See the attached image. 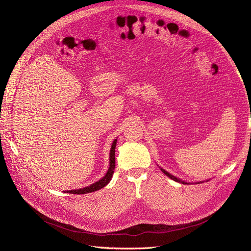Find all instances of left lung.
<instances>
[{
    "label": "left lung",
    "instance_id": "left-lung-1",
    "mask_svg": "<svg viewBox=\"0 0 251 251\" xmlns=\"http://www.w3.org/2000/svg\"><path fill=\"white\" fill-rule=\"evenodd\" d=\"M161 171L164 173V174L166 175V176H168V177H170L171 179H173V180H174V181H177V182H180V183H187V182H184V181H182V180H180V179H179V178H177V177H175V176H173V175H171L170 174V173H168V172H166L165 170H163V169H161Z\"/></svg>",
    "mask_w": 251,
    "mask_h": 251
}]
</instances>
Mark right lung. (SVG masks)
Masks as SVG:
<instances>
[{
  "label": "right lung",
  "mask_w": 251,
  "mask_h": 251,
  "mask_svg": "<svg viewBox=\"0 0 251 251\" xmlns=\"http://www.w3.org/2000/svg\"><path fill=\"white\" fill-rule=\"evenodd\" d=\"M115 145H117V139L113 141V143L111 145V150H110V156H109V169L106 173V175L100 179L99 181L94 182L93 184L89 185V187L78 189V190H70L67 191V193H70V194H87V193H92L94 191L100 190L101 188L106 187V185L110 182L112 175H113V170L115 168Z\"/></svg>",
  "instance_id": "right-lung-1"
}]
</instances>
